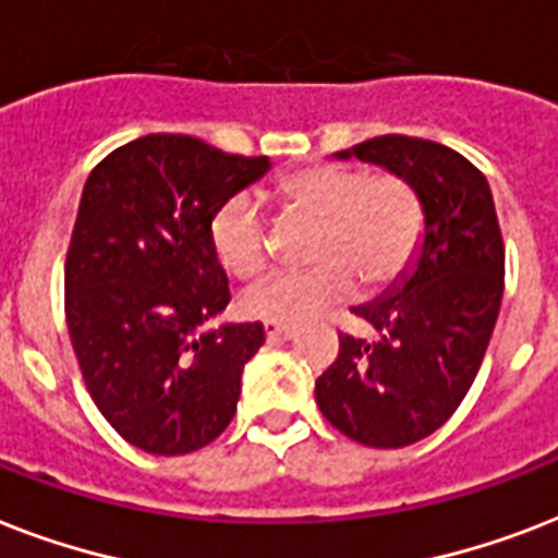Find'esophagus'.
<instances>
[{
    "instance_id": "obj_1",
    "label": "esophagus",
    "mask_w": 558,
    "mask_h": 558,
    "mask_svg": "<svg viewBox=\"0 0 558 558\" xmlns=\"http://www.w3.org/2000/svg\"><path fill=\"white\" fill-rule=\"evenodd\" d=\"M263 330L269 339H292L295 336V327L292 324H278V322H266L263 324Z\"/></svg>"
}]
</instances>
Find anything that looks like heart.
<instances>
[{
    "instance_id": "obj_1",
    "label": "heart",
    "mask_w": 558,
    "mask_h": 558,
    "mask_svg": "<svg viewBox=\"0 0 558 558\" xmlns=\"http://www.w3.org/2000/svg\"><path fill=\"white\" fill-rule=\"evenodd\" d=\"M280 205L318 222L310 245L313 269L283 271L248 289L240 301L260 322L301 324L348 301L356 280L385 289L405 275L423 240V202L399 173H371L341 165H315L278 185ZM217 260L243 280L269 266V234L254 199L236 193L210 217Z\"/></svg>"
}]
</instances>
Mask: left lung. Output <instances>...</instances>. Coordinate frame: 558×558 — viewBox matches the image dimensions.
Listing matches in <instances>:
<instances>
[{
	"mask_svg": "<svg viewBox=\"0 0 558 558\" xmlns=\"http://www.w3.org/2000/svg\"><path fill=\"white\" fill-rule=\"evenodd\" d=\"M336 159L399 173L423 202V240L381 298L353 306L376 341L339 336L315 402L350 440L402 449L440 428L472 388L504 298V240L489 182L460 153L379 135Z\"/></svg>",
	"mask_w": 558,
	"mask_h": 558,
	"instance_id": "left-lung-1",
	"label": "left lung"
}]
</instances>
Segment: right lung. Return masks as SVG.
I'll list each match as a JSON object with an SVG mask.
<instances>
[{
    "label": "right lung",
    "mask_w": 558,
    "mask_h": 558,
    "mask_svg": "<svg viewBox=\"0 0 558 558\" xmlns=\"http://www.w3.org/2000/svg\"><path fill=\"white\" fill-rule=\"evenodd\" d=\"M193 135L118 147L83 185L65 254V322L89 397L126 442L187 454L226 432L263 324H205L231 301L210 217L266 177Z\"/></svg>",
    "instance_id": "right-lung-1"
}]
</instances>
